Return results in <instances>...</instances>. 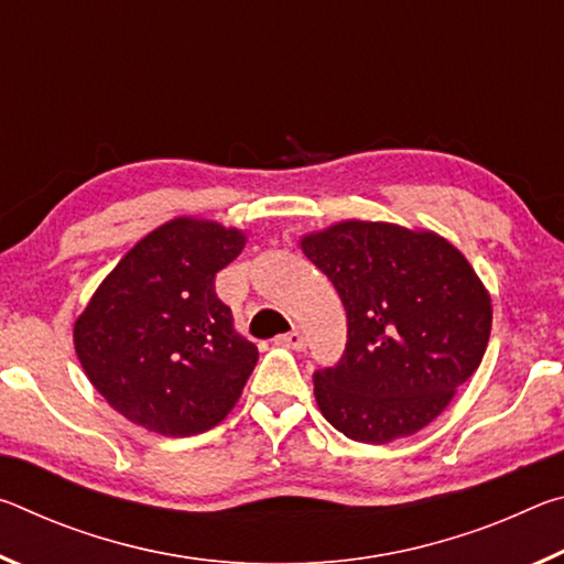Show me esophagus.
Returning a JSON list of instances; mask_svg holds the SVG:
<instances>
[{
	"instance_id": "obj_1",
	"label": "esophagus",
	"mask_w": 564,
	"mask_h": 564,
	"mask_svg": "<svg viewBox=\"0 0 564 564\" xmlns=\"http://www.w3.org/2000/svg\"><path fill=\"white\" fill-rule=\"evenodd\" d=\"M281 343H283L285 348H291V350H303L305 348V338H303L301 330L285 333V336H281Z\"/></svg>"
}]
</instances>
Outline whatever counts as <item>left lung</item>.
Returning a JSON list of instances; mask_svg holds the SVG:
<instances>
[{"mask_svg":"<svg viewBox=\"0 0 564 564\" xmlns=\"http://www.w3.org/2000/svg\"><path fill=\"white\" fill-rule=\"evenodd\" d=\"M301 248L348 316L340 360L313 373L323 417L358 443L417 433L488 348L492 305L473 265L433 231L383 221H340Z\"/></svg>","mask_w":564,"mask_h":564,"instance_id":"8db88e82","label":"left lung"}]
</instances>
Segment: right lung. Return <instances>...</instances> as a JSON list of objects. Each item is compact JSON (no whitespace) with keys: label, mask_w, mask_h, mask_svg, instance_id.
Returning <instances> with one entry per match:
<instances>
[{"label":"right lung","mask_w":564,"mask_h":564,"mask_svg":"<svg viewBox=\"0 0 564 564\" xmlns=\"http://www.w3.org/2000/svg\"><path fill=\"white\" fill-rule=\"evenodd\" d=\"M246 243L238 228L174 218L141 238L74 323L91 386L131 423L166 437L231 413L259 348L234 330L216 273Z\"/></svg>","instance_id":"obj_1"}]
</instances>
